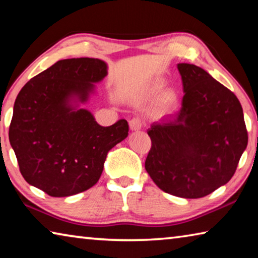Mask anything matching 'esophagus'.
Returning a JSON list of instances; mask_svg holds the SVG:
<instances>
[{
  "label": "esophagus",
  "mask_w": 258,
  "mask_h": 258,
  "mask_svg": "<svg viewBox=\"0 0 258 258\" xmlns=\"http://www.w3.org/2000/svg\"><path fill=\"white\" fill-rule=\"evenodd\" d=\"M142 126H143V121H142V119L141 118H133V119H131L130 120V128H131V131H140L142 128Z\"/></svg>",
  "instance_id": "34e87169"
}]
</instances>
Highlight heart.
Returning a JSON list of instances; mask_svg holds the SVG:
<instances>
[{
    "mask_svg": "<svg viewBox=\"0 0 258 258\" xmlns=\"http://www.w3.org/2000/svg\"><path fill=\"white\" fill-rule=\"evenodd\" d=\"M161 87H163V82L159 81V80H156L151 83V84L148 86V93L149 94H156L158 93L159 91L161 90ZM160 101L161 104H163V107L165 109H168L174 106V103L176 102V94L174 91L172 90H168L161 94L160 97Z\"/></svg>",
    "mask_w": 258,
    "mask_h": 258,
    "instance_id": "b5f03b06",
    "label": "heart"
}]
</instances>
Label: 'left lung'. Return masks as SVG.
Wrapping results in <instances>:
<instances>
[{
	"label": "left lung",
	"instance_id": "left-lung-1",
	"mask_svg": "<svg viewBox=\"0 0 258 258\" xmlns=\"http://www.w3.org/2000/svg\"><path fill=\"white\" fill-rule=\"evenodd\" d=\"M180 111L151 124L146 169L155 184L181 198H202L228 183L248 135L238 98L205 69L177 63Z\"/></svg>",
	"mask_w": 258,
	"mask_h": 258
}]
</instances>
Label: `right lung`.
<instances>
[{
	"instance_id": "add662e5",
	"label": "right lung",
	"mask_w": 258,
	"mask_h": 258,
	"mask_svg": "<svg viewBox=\"0 0 258 258\" xmlns=\"http://www.w3.org/2000/svg\"><path fill=\"white\" fill-rule=\"evenodd\" d=\"M107 75L103 60L64 59L20 90L9 140L30 185L51 197H69L99 181L108 152L128 135L125 119L104 127L82 107Z\"/></svg>"
}]
</instances>
